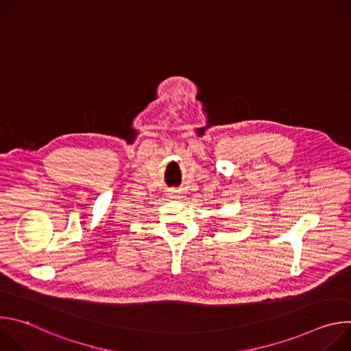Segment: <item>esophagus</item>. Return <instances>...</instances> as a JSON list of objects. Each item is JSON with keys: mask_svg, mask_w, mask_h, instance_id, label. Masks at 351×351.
Here are the masks:
<instances>
[{"mask_svg": "<svg viewBox=\"0 0 351 351\" xmlns=\"http://www.w3.org/2000/svg\"><path fill=\"white\" fill-rule=\"evenodd\" d=\"M169 195H172V198H175V195H176V194H175V193H171Z\"/></svg>", "mask_w": 351, "mask_h": 351, "instance_id": "34e87169", "label": "esophagus"}]
</instances>
